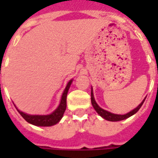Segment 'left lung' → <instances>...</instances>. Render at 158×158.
<instances>
[{
	"instance_id": "8db88e82",
	"label": "left lung",
	"mask_w": 158,
	"mask_h": 158,
	"mask_svg": "<svg viewBox=\"0 0 158 158\" xmlns=\"http://www.w3.org/2000/svg\"><path fill=\"white\" fill-rule=\"evenodd\" d=\"M145 100L146 98L143 100L142 102L139 104V106H137L136 108H135L134 110H132L131 112H129V113H126V114H123V115H120V114H114V113H110V112H107L106 110L102 109V108H101L98 105H97V103L96 102V101H95V98H94V96H93V92H92V89H91V103H92V106L93 107L95 108V110L96 111V113L99 114L100 116L102 117L103 118L106 119V120H108V121H112V122H117V121H121V120H123V119H126L129 118V117H131L132 115H134L135 113H136L139 110V108L141 107V106L143 105V103L145 102Z\"/></svg>"
}]
</instances>
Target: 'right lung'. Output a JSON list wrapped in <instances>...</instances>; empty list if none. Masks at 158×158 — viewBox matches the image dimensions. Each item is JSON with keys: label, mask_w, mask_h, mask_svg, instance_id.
I'll return each mask as SVG.
<instances>
[{"label": "right lung", "mask_w": 158, "mask_h": 158, "mask_svg": "<svg viewBox=\"0 0 158 158\" xmlns=\"http://www.w3.org/2000/svg\"><path fill=\"white\" fill-rule=\"evenodd\" d=\"M72 81L73 80H70L66 86L65 89L62 93L61 102L59 104L58 107L51 114H49V115H29V114H27V113L19 111L18 108H17V110L19 111L20 115L25 119L27 122L31 123V124H34L35 126H43V127L55 125L61 120L63 114H64L66 106H67V95L69 92L70 85L72 84Z\"/></svg>", "instance_id": "obj_1"}]
</instances>
